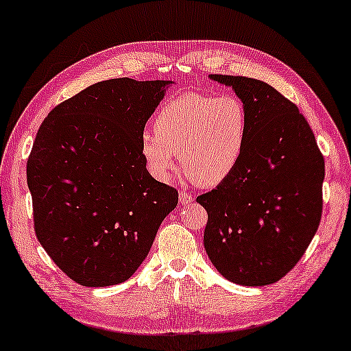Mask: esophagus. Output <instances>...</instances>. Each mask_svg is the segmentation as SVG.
I'll return each instance as SVG.
<instances>
[{"label": "esophagus", "instance_id": "obj_1", "mask_svg": "<svg viewBox=\"0 0 351 351\" xmlns=\"http://www.w3.org/2000/svg\"><path fill=\"white\" fill-rule=\"evenodd\" d=\"M179 200H180L182 205H186V204H189V202L194 200V195L186 193V191H183V189H182V191L179 193Z\"/></svg>", "mask_w": 351, "mask_h": 351}]
</instances>
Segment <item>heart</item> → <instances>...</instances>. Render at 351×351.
Masks as SVG:
<instances>
[{
    "label": "heart",
    "instance_id": "obj_1",
    "mask_svg": "<svg viewBox=\"0 0 351 351\" xmlns=\"http://www.w3.org/2000/svg\"><path fill=\"white\" fill-rule=\"evenodd\" d=\"M154 129L140 137L146 168L168 179L176 152L185 174L202 186L223 182L241 162L250 132V114L242 98L186 92L158 109Z\"/></svg>",
    "mask_w": 351,
    "mask_h": 351
}]
</instances>
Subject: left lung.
<instances>
[{
	"label": "left lung",
	"mask_w": 351,
	"mask_h": 351,
	"mask_svg": "<svg viewBox=\"0 0 351 351\" xmlns=\"http://www.w3.org/2000/svg\"><path fill=\"white\" fill-rule=\"evenodd\" d=\"M210 78L247 104L250 132L236 169L197 197L208 213L206 254L230 282L262 287L296 265L322 214L325 163L296 104L265 82Z\"/></svg>",
	"instance_id": "1"
}]
</instances>
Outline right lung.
<instances>
[{"instance_id": "right-lung-1", "label": "right lung", "mask_w": 351, "mask_h": 351, "mask_svg": "<svg viewBox=\"0 0 351 351\" xmlns=\"http://www.w3.org/2000/svg\"><path fill=\"white\" fill-rule=\"evenodd\" d=\"M174 82L114 78L53 108L27 160L36 237L83 287L128 280L179 194L141 157L145 125Z\"/></svg>"}]
</instances>
